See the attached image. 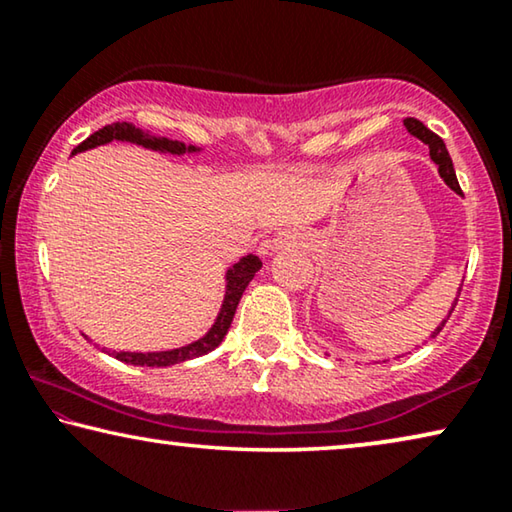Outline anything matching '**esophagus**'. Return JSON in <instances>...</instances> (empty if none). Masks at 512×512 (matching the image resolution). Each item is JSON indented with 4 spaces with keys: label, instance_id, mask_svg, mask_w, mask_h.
Instances as JSON below:
<instances>
[{
    "label": "esophagus",
    "instance_id": "34e87169",
    "mask_svg": "<svg viewBox=\"0 0 512 512\" xmlns=\"http://www.w3.org/2000/svg\"><path fill=\"white\" fill-rule=\"evenodd\" d=\"M299 246H305V236L296 234V232H280L276 239L264 241L262 248H259V250H262L264 255H269L278 248H299Z\"/></svg>",
    "mask_w": 512,
    "mask_h": 512
}]
</instances>
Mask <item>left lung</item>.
Instances as JSON below:
<instances>
[{
  "instance_id": "1",
  "label": "left lung",
  "mask_w": 512,
  "mask_h": 512,
  "mask_svg": "<svg viewBox=\"0 0 512 512\" xmlns=\"http://www.w3.org/2000/svg\"><path fill=\"white\" fill-rule=\"evenodd\" d=\"M404 126H407V131L414 135V137H418V140L421 142H425L427 147H430V158L434 160V163H437V167H439V174H441V179H444L448 186H451L457 195H462V188H460V183H457V177H455V170H453V160H451V156H448V149H446V144H444V140H441V137L437 135V133H432L430 128H427L423 121H418V119H414V117H407L404 119ZM460 292H462V287L457 289V299H460ZM457 299H455V303H453V308H451V312L455 310V305H457ZM451 312H448V317H451ZM446 317V319H448ZM446 319L444 322H441L437 329H434V333H432V338L434 335H437L441 329H444V324H446Z\"/></svg>"
}]
</instances>
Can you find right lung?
<instances>
[{"mask_svg": "<svg viewBox=\"0 0 512 512\" xmlns=\"http://www.w3.org/2000/svg\"><path fill=\"white\" fill-rule=\"evenodd\" d=\"M112 140L133 142V144H140V147H144V149L163 151V154H186V151H197L195 147H186L183 142L170 140V137H158V135L144 133V131H140V128H135L133 124H128V121H121V124L117 121V124L103 126L101 131L89 135L85 142L78 144V147L73 149V154H80V151L101 147V144H108ZM259 266H262L259 257L246 255V257H241L230 271H227V276H225L227 278V292H225L223 308H220L216 322H213V326L207 331V335H202L200 340L190 342V345L179 347V349H167V352H147V354H142V352H112V356L119 358L121 363L149 365V368H167V365L183 363V361H190V358L209 354L211 349H216L220 342H223L227 331H230L236 305H239L243 292H246L248 282L255 278Z\"/></svg>", "mask_w": 512, "mask_h": 512, "instance_id": "add662e5", "label": "right lung"}]
</instances>
